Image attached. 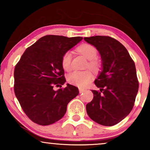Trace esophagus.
<instances>
[{"label":"esophagus","mask_w":150,"mask_h":150,"mask_svg":"<svg viewBox=\"0 0 150 150\" xmlns=\"http://www.w3.org/2000/svg\"><path fill=\"white\" fill-rule=\"evenodd\" d=\"M85 91V89L84 88H82V87H79V92H80V93H82L84 92Z\"/></svg>","instance_id":"34e87169"}]
</instances>
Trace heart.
I'll list each match as a JSON object with an SVG mask.
<instances>
[{
    "label": "heart",
    "mask_w": 150,
    "mask_h": 150,
    "mask_svg": "<svg viewBox=\"0 0 150 150\" xmlns=\"http://www.w3.org/2000/svg\"><path fill=\"white\" fill-rule=\"evenodd\" d=\"M77 52L83 55L88 59L86 64V68H89L92 70H98L101 68V63L96 58L97 56V50L94 46L91 44H82L77 48ZM72 53L67 51L63 55L61 58L62 68L66 71H70L72 69ZM92 73L89 70L84 71H74L70 73L68 77V81L70 84L84 87L89 83L92 79Z\"/></svg>",
    "instance_id": "1"
}]
</instances>
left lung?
I'll use <instances>...</instances> for the list:
<instances>
[{"label":"left lung","mask_w":150,"mask_h":150,"mask_svg":"<svg viewBox=\"0 0 150 150\" xmlns=\"http://www.w3.org/2000/svg\"><path fill=\"white\" fill-rule=\"evenodd\" d=\"M101 55L103 70L94 81L99 90L86 105L91 119L104 126L121 121L133 108L139 87L135 65L125 46L108 36L85 37Z\"/></svg>","instance_id":"1"}]
</instances>
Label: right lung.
<instances>
[{
	"label": "right lung",
	"instance_id": "right-lung-1",
	"mask_svg": "<svg viewBox=\"0 0 150 150\" xmlns=\"http://www.w3.org/2000/svg\"><path fill=\"white\" fill-rule=\"evenodd\" d=\"M82 39L44 36L25 50L14 70V92L23 111L34 123L53 124L63 117L67 105L79 94L67 85L61 58ZM54 86L61 87L55 91Z\"/></svg>",
	"mask_w": 150,
	"mask_h": 150
}]
</instances>
